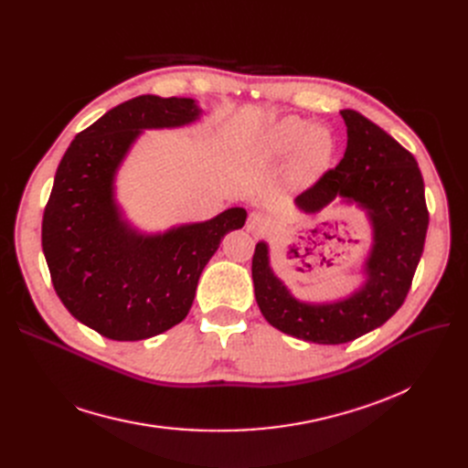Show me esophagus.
<instances>
[{
	"mask_svg": "<svg viewBox=\"0 0 468 468\" xmlns=\"http://www.w3.org/2000/svg\"><path fill=\"white\" fill-rule=\"evenodd\" d=\"M247 229L254 235H261L267 229V218L261 212H252L247 221Z\"/></svg>",
	"mask_w": 468,
	"mask_h": 468,
	"instance_id": "esophagus-1",
	"label": "esophagus"
}]
</instances>
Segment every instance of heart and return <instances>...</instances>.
<instances>
[{
    "label": "heart",
    "instance_id": "1",
    "mask_svg": "<svg viewBox=\"0 0 468 468\" xmlns=\"http://www.w3.org/2000/svg\"><path fill=\"white\" fill-rule=\"evenodd\" d=\"M263 154L269 159L292 155V176L298 182H309L321 175L332 161L334 140L326 129L313 127L300 117H284L269 129L261 142Z\"/></svg>",
    "mask_w": 468,
    "mask_h": 468
}]
</instances>
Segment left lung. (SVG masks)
Returning <instances> with one entry per match:
<instances>
[{
    "instance_id": "8db88e82",
    "label": "left lung",
    "mask_w": 468,
    "mask_h": 468,
    "mask_svg": "<svg viewBox=\"0 0 468 468\" xmlns=\"http://www.w3.org/2000/svg\"><path fill=\"white\" fill-rule=\"evenodd\" d=\"M339 113L347 127V150L335 168L298 195L296 205L314 214L341 197L366 210L374 239L364 263L366 282L343 300L307 303L293 298L273 273L267 242L256 244L252 258L254 293L265 321L288 335L323 346L353 341L400 309L429 228L425 184L415 157L362 113Z\"/></svg>"
}]
</instances>
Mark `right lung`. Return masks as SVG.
Wrapping results in <instances>:
<instances>
[{"label":"right lung","mask_w":468,"mask_h":468,"mask_svg":"<svg viewBox=\"0 0 468 468\" xmlns=\"http://www.w3.org/2000/svg\"><path fill=\"white\" fill-rule=\"evenodd\" d=\"M199 115L193 98L136 96L73 138L57 168L41 224L48 273L64 307L108 339H147L182 323L221 239L247 219L235 207L145 235L122 218L115 175L131 145L144 129L184 127Z\"/></svg>","instance_id":"obj_1"}]
</instances>
